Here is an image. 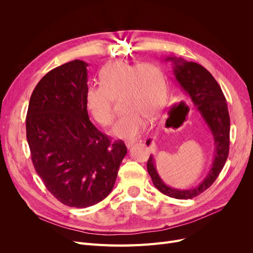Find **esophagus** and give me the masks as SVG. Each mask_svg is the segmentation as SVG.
Listing matches in <instances>:
<instances>
[{
    "label": "esophagus",
    "instance_id": "esophagus-1",
    "mask_svg": "<svg viewBox=\"0 0 253 253\" xmlns=\"http://www.w3.org/2000/svg\"><path fill=\"white\" fill-rule=\"evenodd\" d=\"M134 143H136V141H134V140H127V141H125V144H126L127 149H131L134 145Z\"/></svg>",
    "mask_w": 253,
    "mask_h": 253
}]
</instances>
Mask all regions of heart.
<instances>
[{"label":"heart","instance_id":"1","mask_svg":"<svg viewBox=\"0 0 253 253\" xmlns=\"http://www.w3.org/2000/svg\"><path fill=\"white\" fill-rule=\"evenodd\" d=\"M100 86H89L85 93L86 106L95 121L103 127L114 123L112 100L120 99L122 117L112 130L115 137L135 139L163 111L167 87L163 72L156 64H131L116 60L106 64L99 74Z\"/></svg>","mask_w":253,"mask_h":253}]
</instances>
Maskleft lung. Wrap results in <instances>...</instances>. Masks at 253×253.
Segmentation results:
<instances>
[{"label": "left lung", "mask_w": 253, "mask_h": 253, "mask_svg": "<svg viewBox=\"0 0 253 253\" xmlns=\"http://www.w3.org/2000/svg\"><path fill=\"white\" fill-rule=\"evenodd\" d=\"M164 60L172 63L175 81L211 132L214 157L206 177L197 187L191 189H177L166 184L158 173L152 155L147 167L154 185L161 193L175 199H192L206 191L215 181L228 159L230 149L228 105L218 83L204 66L176 56H167ZM151 141L152 139H148L147 144L150 145Z\"/></svg>", "instance_id": "8db88e82"}]
</instances>
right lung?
Here are the masks:
<instances>
[{"mask_svg": "<svg viewBox=\"0 0 253 253\" xmlns=\"http://www.w3.org/2000/svg\"><path fill=\"white\" fill-rule=\"evenodd\" d=\"M88 63L73 60L37 84L26 116L34 167L62 204L86 208L112 192L127 148L90 121L85 100Z\"/></svg>", "mask_w": 253, "mask_h": 253, "instance_id": "add662e5", "label": "right lung"}]
</instances>
